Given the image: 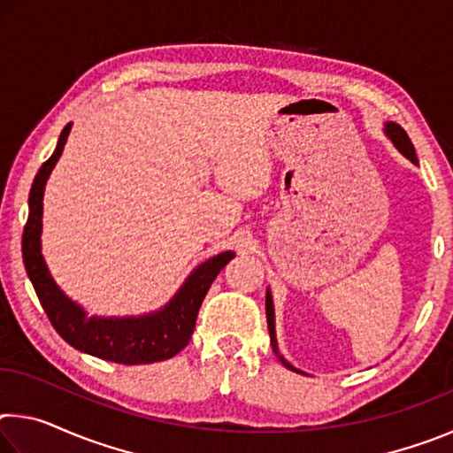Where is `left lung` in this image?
<instances>
[{
    "mask_svg": "<svg viewBox=\"0 0 453 453\" xmlns=\"http://www.w3.org/2000/svg\"><path fill=\"white\" fill-rule=\"evenodd\" d=\"M386 135L389 137V140H392V143L395 145V148L400 150V151L403 153V156L410 159V162L418 164L416 148H413L411 140L408 137V134H405V129H403L402 126L394 124V121H388V124H386ZM265 316H267V329H270V337H272V348H273L275 354H278L280 362H281L283 365H286V367H289L291 372H300V370H296V367L291 365V364H288L286 359H283V357L280 356V351H278V340H275V316H273V302H272V294H270V289H267V296H265ZM300 373H302V372H300Z\"/></svg>",
    "mask_w": 453,
    "mask_h": 453,
    "instance_id": "left-lung-1",
    "label": "left lung"
}]
</instances>
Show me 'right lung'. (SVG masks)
<instances>
[{
	"label": "right lung",
	"mask_w": 453,
	"mask_h": 453,
	"mask_svg": "<svg viewBox=\"0 0 453 453\" xmlns=\"http://www.w3.org/2000/svg\"><path fill=\"white\" fill-rule=\"evenodd\" d=\"M72 124L64 127L58 148L37 172L29 191V216L21 237V251L29 280L51 326L64 340L83 354L124 365L153 364L170 359L188 346L196 329L197 311L213 280L234 257V251H221L189 273L170 303L162 310L132 318H96L72 302L53 281L42 256L43 189L53 165L64 151Z\"/></svg>",
	"instance_id": "obj_1"
}]
</instances>
